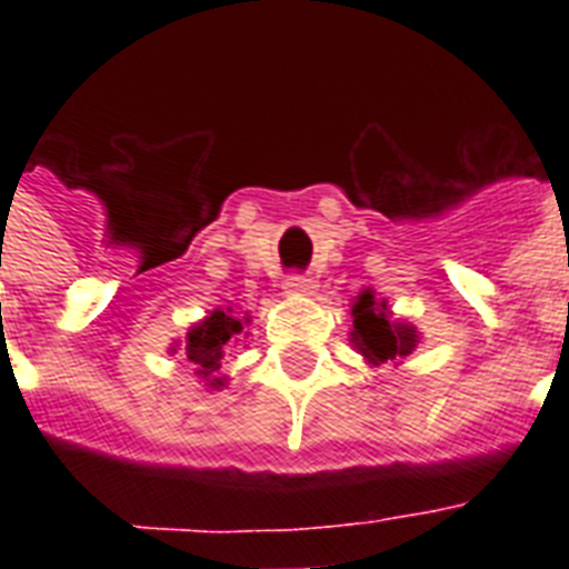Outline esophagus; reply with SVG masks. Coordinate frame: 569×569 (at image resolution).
Masks as SVG:
<instances>
[{"label": "esophagus", "mask_w": 569, "mask_h": 569, "mask_svg": "<svg viewBox=\"0 0 569 569\" xmlns=\"http://www.w3.org/2000/svg\"><path fill=\"white\" fill-rule=\"evenodd\" d=\"M283 289L289 298H307V295L316 292V280L303 274H292V277H286Z\"/></svg>", "instance_id": "obj_1"}]
</instances>
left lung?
Instances as JSON below:
<instances>
[{
	"label": "left lung",
	"mask_w": 569,
	"mask_h": 569,
	"mask_svg": "<svg viewBox=\"0 0 569 569\" xmlns=\"http://www.w3.org/2000/svg\"><path fill=\"white\" fill-rule=\"evenodd\" d=\"M351 346L363 355L366 363H405V357L416 351V346L422 342V333L416 330V325L405 319H396L389 310L387 298H378L375 289H363L351 303Z\"/></svg>",
	"instance_id": "left-lung-1"
}]
</instances>
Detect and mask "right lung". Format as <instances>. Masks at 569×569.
Returning a JSON list of instances; mask_svg holds the SVG:
<instances>
[{
  "label": "right lung",
  "instance_id": "right-lung-1",
  "mask_svg": "<svg viewBox=\"0 0 569 569\" xmlns=\"http://www.w3.org/2000/svg\"><path fill=\"white\" fill-rule=\"evenodd\" d=\"M250 316H236L232 307H218L206 319L191 325L189 333L177 339L171 348V355L182 351V357L194 366V375L200 383L209 389L227 387V375L221 372L223 357L230 355L232 348L239 346V339L248 333Z\"/></svg>",
  "mask_w": 569,
  "mask_h": 569
}]
</instances>
